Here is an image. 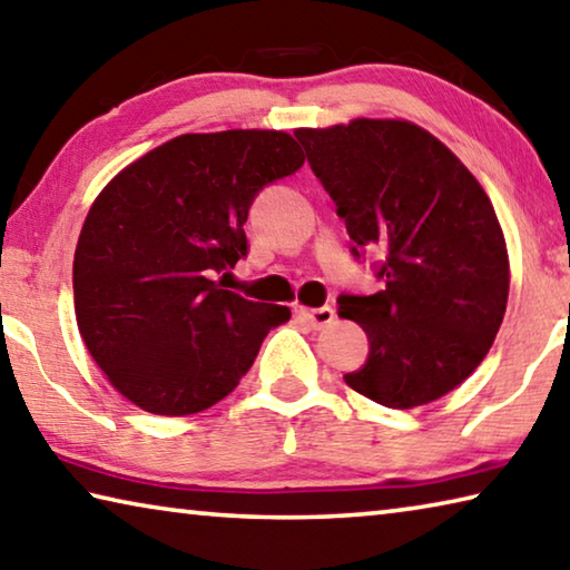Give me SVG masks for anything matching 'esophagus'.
I'll use <instances>...</instances> for the list:
<instances>
[{
  "mask_svg": "<svg viewBox=\"0 0 570 570\" xmlns=\"http://www.w3.org/2000/svg\"><path fill=\"white\" fill-rule=\"evenodd\" d=\"M297 313L303 315V318L313 325L315 331L321 328H328L335 318V311L331 305H323V307H297Z\"/></svg>",
  "mask_w": 570,
  "mask_h": 570,
  "instance_id": "esophagus-1",
  "label": "esophagus"
}]
</instances>
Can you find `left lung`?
I'll return each mask as SVG.
<instances>
[{"label":"left lung","instance_id":"1","mask_svg":"<svg viewBox=\"0 0 570 570\" xmlns=\"http://www.w3.org/2000/svg\"><path fill=\"white\" fill-rule=\"evenodd\" d=\"M295 136L356 247L386 252L384 291L338 297L341 318L368 335L366 363L343 379L389 409L450 394L488 356L508 307V245L490 197L412 120L353 118Z\"/></svg>","mask_w":570,"mask_h":570}]
</instances>
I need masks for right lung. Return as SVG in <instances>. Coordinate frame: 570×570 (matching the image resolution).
<instances>
[{"mask_svg": "<svg viewBox=\"0 0 570 570\" xmlns=\"http://www.w3.org/2000/svg\"><path fill=\"white\" fill-rule=\"evenodd\" d=\"M303 161L285 130L184 134L128 164L92 202L75 247V321L130 404L204 412L291 321V307L247 301L212 277L247 255L257 191Z\"/></svg>", "mask_w": 570, "mask_h": 570, "instance_id": "1", "label": "right lung"}]
</instances>
